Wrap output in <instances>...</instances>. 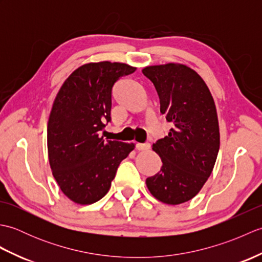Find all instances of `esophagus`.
Here are the masks:
<instances>
[{
  "label": "esophagus",
  "instance_id": "34e87169",
  "mask_svg": "<svg viewBox=\"0 0 262 262\" xmlns=\"http://www.w3.org/2000/svg\"><path fill=\"white\" fill-rule=\"evenodd\" d=\"M149 147H151V145H149L148 143H145V144L137 143L136 144V148L138 149V151H146V149H149Z\"/></svg>",
  "mask_w": 262,
  "mask_h": 262
}]
</instances>
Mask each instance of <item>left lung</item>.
Returning a JSON list of instances; mask_svg holds the SVG:
<instances>
[{"instance_id":"obj_1","label":"left lung","mask_w":262,"mask_h":262,"mask_svg":"<svg viewBox=\"0 0 262 262\" xmlns=\"http://www.w3.org/2000/svg\"><path fill=\"white\" fill-rule=\"evenodd\" d=\"M160 98V111L172 122L168 136L153 144L162 161L146 179L153 197L168 205L192 199L207 181L220 149V126L213 96L196 71L180 63L146 66Z\"/></svg>"}]
</instances>
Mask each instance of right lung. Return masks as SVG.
Here are the masks:
<instances>
[{
	"mask_svg": "<svg viewBox=\"0 0 262 262\" xmlns=\"http://www.w3.org/2000/svg\"><path fill=\"white\" fill-rule=\"evenodd\" d=\"M136 68L108 60L83 64L60 86L47 126L53 176L66 197L90 205L109 191L120 162L134 143L104 141L99 132L110 120L111 89Z\"/></svg>",
	"mask_w": 262,
	"mask_h": 262,
	"instance_id": "add662e5",
	"label": "right lung"
}]
</instances>
